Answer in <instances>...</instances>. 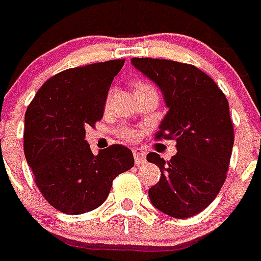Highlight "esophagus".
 I'll return each mask as SVG.
<instances>
[{
  "mask_svg": "<svg viewBox=\"0 0 261 261\" xmlns=\"http://www.w3.org/2000/svg\"><path fill=\"white\" fill-rule=\"evenodd\" d=\"M133 155H135V163L136 165H142L146 161V154L145 151H142L141 149H135L133 150Z\"/></svg>",
  "mask_w": 261,
  "mask_h": 261,
  "instance_id": "obj_1",
  "label": "esophagus"
}]
</instances>
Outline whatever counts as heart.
I'll use <instances>...</instances> for the list:
<instances>
[{
    "label": "heart",
    "mask_w": 261,
    "mask_h": 261,
    "mask_svg": "<svg viewBox=\"0 0 261 261\" xmlns=\"http://www.w3.org/2000/svg\"><path fill=\"white\" fill-rule=\"evenodd\" d=\"M147 87H151V86H149L147 84H144V82H138V84L135 85L136 90L147 89ZM120 136H121L123 138H125V140H128V141H135V140H137L138 138V132L133 128H123V129H120Z\"/></svg>",
    "instance_id": "1"
}]
</instances>
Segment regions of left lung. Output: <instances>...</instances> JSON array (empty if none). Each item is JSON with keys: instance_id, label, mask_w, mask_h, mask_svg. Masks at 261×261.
I'll use <instances>...</instances> for the list:
<instances>
[{"instance_id": "8db88e82", "label": "left lung", "mask_w": 261, "mask_h": 261, "mask_svg": "<svg viewBox=\"0 0 261 261\" xmlns=\"http://www.w3.org/2000/svg\"><path fill=\"white\" fill-rule=\"evenodd\" d=\"M130 62L155 82L168 108L155 138L176 141L177 153L167 162L147 154L162 174L149 199L167 216L190 218L204 211L225 183L234 145L229 102L208 74L190 64L149 57Z\"/></svg>"}]
</instances>
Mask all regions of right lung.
Wrapping results in <instances>:
<instances>
[{"mask_svg":"<svg viewBox=\"0 0 261 261\" xmlns=\"http://www.w3.org/2000/svg\"><path fill=\"white\" fill-rule=\"evenodd\" d=\"M125 60L66 69L39 89L24 115L23 149L41 195L66 214L94 211L117 175L135 166L132 151L111 145L94 155L87 126L103 117L106 99Z\"/></svg>","mask_w":261,"mask_h":261,"instance_id":"right-lung-1","label":"right lung"}]
</instances>
